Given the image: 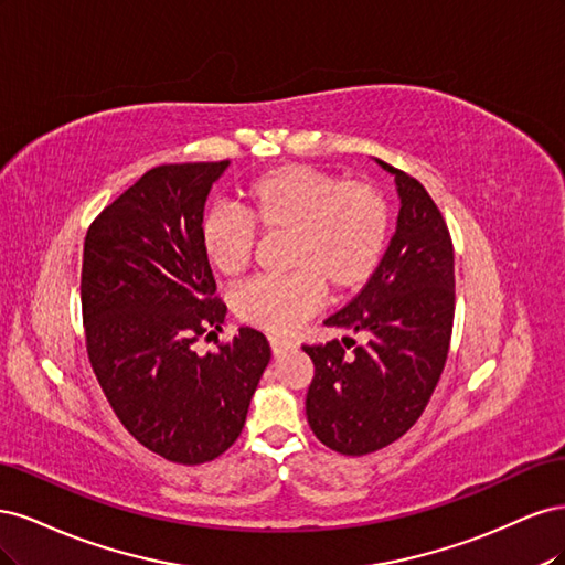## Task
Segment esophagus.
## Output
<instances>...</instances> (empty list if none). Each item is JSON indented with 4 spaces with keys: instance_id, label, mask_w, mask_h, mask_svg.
Here are the masks:
<instances>
[{
    "instance_id": "1",
    "label": "esophagus",
    "mask_w": 565,
    "mask_h": 565,
    "mask_svg": "<svg viewBox=\"0 0 565 565\" xmlns=\"http://www.w3.org/2000/svg\"><path fill=\"white\" fill-rule=\"evenodd\" d=\"M292 349H295L292 341H285V339H278V337H270V351H273V355H276V358H280V355L289 353Z\"/></svg>"
}]
</instances>
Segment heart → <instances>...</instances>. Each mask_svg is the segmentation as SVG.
Instances as JSON below:
<instances>
[{"mask_svg": "<svg viewBox=\"0 0 565 565\" xmlns=\"http://www.w3.org/2000/svg\"><path fill=\"white\" fill-rule=\"evenodd\" d=\"M243 218L210 212L200 221L204 259L235 278L249 266L254 233L287 235V278L245 285L235 299L237 316L270 334L292 332L322 297L358 292L377 270L388 235V204L377 188L341 181L303 164H282L252 179L241 191ZM250 225L247 227L246 224Z\"/></svg>", "mask_w": 565, "mask_h": 565, "instance_id": "b5f03b06", "label": "heart"}]
</instances>
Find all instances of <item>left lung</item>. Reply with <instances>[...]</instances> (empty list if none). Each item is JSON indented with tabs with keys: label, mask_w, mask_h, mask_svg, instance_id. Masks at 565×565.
<instances>
[{
	"label": "left lung",
	"mask_w": 565,
	"mask_h": 565,
	"mask_svg": "<svg viewBox=\"0 0 565 565\" xmlns=\"http://www.w3.org/2000/svg\"><path fill=\"white\" fill-rule=\"evenodd\" d=\"M374 162L396 181V233L361 295L324 320L349 332L341 343L354 351L347 356L337 339L303 347L316 367L306 419L320 443L353 457L386 448L419 419L446 367L455 318L446 221L417 179Z\"/></svg>",
	"instance_id": "left-lung-1"
}]
</instances>
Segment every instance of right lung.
<instances>
[{
    "mask_svg": "<svg viewBox=\"0 0 565 565\" xmlns=\"http://www.w3.org/2000/svg\"><path fill=\"white\" fill-rule=\"evenodd\" d=\"M224 162L150 169L96 216L82 264L87 351L125 429L177 465H202L241 436L270 361L262 332L200 355L226 306L200 247V221Z\"/></svg>",
    "mask_w": 565,
    "mask_h": 565,
    "instance_id": "right-lung-1",
    "label": "right lung"
}]
</instances>
